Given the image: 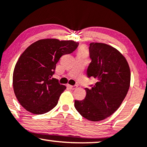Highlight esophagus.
<instances>
[{"label":"esophagus","instance_id":"esophagus-1","mask_svg":"<svg viewBox=\"0 0 147 147\" xmlns=\"http://www.w3.org/2000/svg\"><path fill=\"white\" fill-rule=\"evenodd\" d=\"M66 87H67L68 88H69V89H72V90H74V89H77V85L72 86V85H68V84H67V85H66Z\"/></svg>","mask_w":147,"mask_h":147}]
</instances>
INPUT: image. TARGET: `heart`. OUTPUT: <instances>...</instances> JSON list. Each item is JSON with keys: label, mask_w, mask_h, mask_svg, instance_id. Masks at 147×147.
<instances>
[{"label": "heart", "mask_w": 147, "mask_h": 147, "mask_svg": "<svg viewBox=\"0 0 147 147\" xmlns=\"http://www.w3.org/2000/svg\"><path fill=\"white\" fill-rule=\"evenodd\" d=\"M79 54H87V50H86L85 47H82V48L80 49Z\"/></svg>", "instance_id": "1"}]
</instances>
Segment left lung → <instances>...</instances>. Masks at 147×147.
<instances>
[{"instance_id": "obj_1", "label": "left lung", "mask_w": 147, "mask_h": 147, "mask_svg": "<svg viewBox=\"0 0 147 147\" xmlns=\"http://www.w3.org/2000/svg\"><path fill=\"white\" fill-rule=\"evenodd\" d=\"M89 49L91 62L87 73L97 83L91 89L85 88V98L75 100V107L84 118L97 122L120 107L130 87V70L124 56L113 47L93 42Z\"/></svg>"}]
</instances>
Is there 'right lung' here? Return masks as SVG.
<instances>
[{
  "label": "right lung",
  "instance_id": "obj_1",
  "mask_svg": "<svg viewBox=\"0 0 147 147\" xmlns=\"http://www.w3.org/2000/svg\"><path fill=\"white\" fill-rule=\"evenodd\" d=\"M78 45L72 40L42 39L23 52L15 66L13 85L17 100L27 111L43 114L57 105L66 87L52 77L60 57L72 53Z\"/></svg>",
  "mask_w": 147,
  "mask_h": 147
}]
</instances>
